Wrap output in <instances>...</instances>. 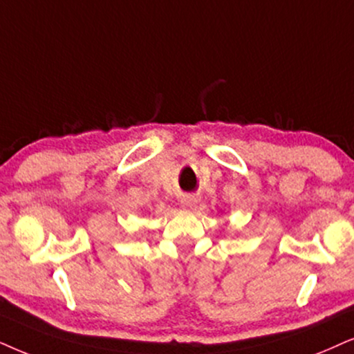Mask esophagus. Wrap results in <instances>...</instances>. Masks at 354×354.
I'll list each match as a JSON object with an SVG mask.
<instances>
[{"instance_id":"esophagus-1","label":"esophagus","mask_w":354,"mask_h":354,"mask_svg":"<svg viewBox=\"0 0 354 354\" xmlns=\"http://www.w3.org/2000/svg\"><path fill=\"white\" fill-rule=\"evenodd\" d=\"M181 207H185V209H192L196 205V203H198V199L194 198V196H191V194H187V196H183L181 198Z\"/></svg>"}]
</instances>
